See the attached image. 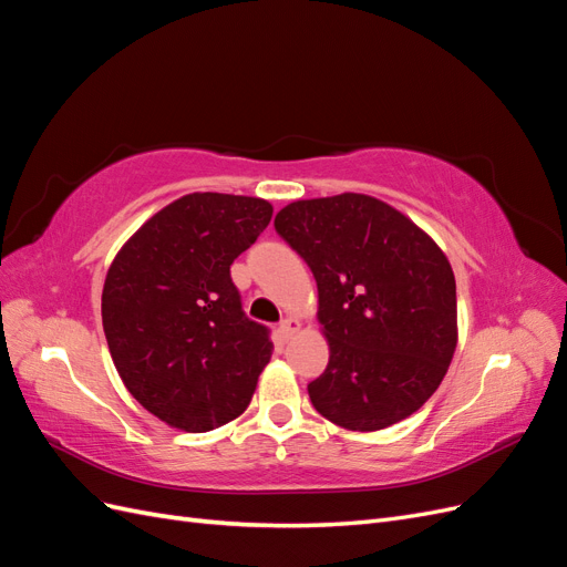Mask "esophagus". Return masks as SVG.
Segmentation results:
<instances>
[{"label": "esophagus", "mask_w": 567, "mask_h": 567, "mask_svg": "<svg viewBox=\"0 0 567 567\" xmlns=\"http://www.w3.org/2000/svg\"><path fill=\"white\" fill-rule=\"evenodd\" d=\"M298 329H300V321L293 319V317H286V319H281V323H279V333H281L284 340H288Z\"/></svg>", "instance_id": "obj_1"}]
</instances>
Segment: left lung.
<instances>
[{
	"instance_id": "8db88e82",
	"label": "left lung",
	"mask_w": 567,
	"mask_h": 567,
	"mask_svg": "<svg viewBox=\"0 0 567 567\" xmlns=\"http://www.w3.org/2000/svg\"><path fill=\"white\" fill-rule=\"evenodd\" d=\"M274 229L319 288L331 357L307 385L315 409L362 433L414 414L456 350V281L437 244L364 194L296 200Z\"/></svg>"
}]
</instances>
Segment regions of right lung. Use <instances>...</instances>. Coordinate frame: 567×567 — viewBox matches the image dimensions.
<instances>
[{"instance_id":"1","label":"right lung","mask_w":567,"mask_h":567,"mask_svg":"<svg viewBox=\"0 0 567 567\" xmlns=\"http://www.w3.org/2000/svg\"><path fill=\"white\" fill-rule=\"evenodd\" d=\"M269 219L262 198L188 194L115 255L101 296L109 350L132 398L167 425L208 433L250 404L274 346L229 269Z\"/></svg>"}]
</instances>
